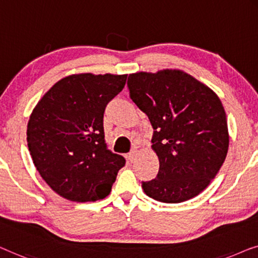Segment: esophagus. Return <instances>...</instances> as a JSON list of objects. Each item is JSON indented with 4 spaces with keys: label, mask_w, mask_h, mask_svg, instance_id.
I'll use <instances>...</instances> for the list:
<instances>
[{
    "label": "esophagus",
    "mask_w": 258,
    "mask_h": 258,
    "mask_svg": "<svg viewBox=\"0 0 258 258\" xmlns=\"http://www.w3.org/2000/svg\"><path fill=\"white\" fill-rule=\"evenodd\" d=\"M137 148H133V150L132 151H131L130 152V153L127 154V159H128V160L131 161V162H132L133 160H134V159H136V157H137Z\"/></svg>",
    "instance_id": "obj_1"
}]
</instances>
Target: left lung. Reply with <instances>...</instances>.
<instances>
[{
    "mask_svg": "<svg viewBox=\"0 0 258 258\" xmlns=\"http://www.w3.org/2000/svg\"><path fill=\"white\" fill-rule=\"evenodd\" d=\"M127 86L131 99L150 119L159 158L155 179L141 182L144 191L165 203L197 197L216 176L229 146L220 98L180 70L132 74Z\"/></svg>",
    "mask_w": 258,
    "mask_h": 258,
    "instance_id": "left-lung-1",
    "label": "left lung"
}]
</instances>
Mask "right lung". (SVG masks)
Wrapping results in <instances>:
<instances>
[{
	"label": "right lung",
	"instance_id": "add662e5",
	"mask_svg": "<svg viewBox=\"0 0 258 258\" xmlns=\"http://www.w3.org/2000/svg\"><path fill=\"white\" fill-rule=\"evenodd\" d=\"M126 79L127 75L68 76L32 111L29 152L43 180L61 198L89 202L110 194L126 161L105 143L104 112Z\"/></svg>",
	"mask_w": 258,
	"mask_h": 258
}]
</instances>
